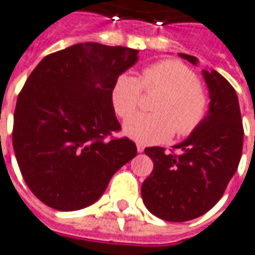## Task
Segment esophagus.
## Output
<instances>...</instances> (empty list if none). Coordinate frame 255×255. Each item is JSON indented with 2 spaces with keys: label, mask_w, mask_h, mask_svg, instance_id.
<instances>
[{
  "label": "esophagus",
  "mask_w": 255,
  "mask_h": 255,
  "mask_svg": "<svg viewBox=\"0 0 255 255\" xmlns=\"http://www.w3.org/2000/svg\"><path fill=\"white\" fill-rule=\"evenodd\" d=\"M136 148H137V152H143V151H144V146H143V144H140V143H137Z\"/></svg>",
  "instance_id": "34e87169"
}]
</instances>
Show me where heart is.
<instances>
[{"label":"heart","mask_w":255,"mask_h":255,"mask_svg":"<svg viewBox=\"0 0 255 255\" xmlns=\"http://www.w3.org/2000/svg\"><path fill=\"white\" fill-rule=\"evenodd\" d=\"M144 93L161 92L152 104L154 113H139L124 124V132L143 144L167 142L177 131L188 136L201 126L208 111V97L197 77L182 62L165 59L147 66L139 78L120 75L112 101L122 119L136 112Z\"/></svg>","instance_id":"obj_1"}]
</instances>
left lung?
<instances>
[{
    "mask_svg": "<svg viewBox=\"0 0 255 255\" xmlns=\"http://www.w3.org/2000/svg\"><path fill=\"white\" fill-rule=\"evenodd\" d=\"M197 65V58L178 54ZM209 90V109L195 132L166 152L147 147L154 162L142 184L147 209L166 222H186L208 212L222 199L238 169L243 147V126L238 96L216 70H203Z\"/></svg>",
    "mask_w": 255,
    "mask_h": 255,
    "instance_id": "1",
    "label": "left lung"
}]
</instances>
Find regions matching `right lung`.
<instances>
[{"label":"right lung","instance_id":"obj_1","mask_svg":"<svg viewBox=\"0 0 255 255\" xmlns=\"http://www.w3.org/2000/svg\"><path fill=\"white\" fill-rule=\"evenodd\" d=\"M137 50L80 43L44 56L17 97L13 148L22 178L41 203L77 211L101 197L112 175L136 155L112 104L119 75Z\"/></svg>","mask_w":255,"mask_h":255}]
</instances>
